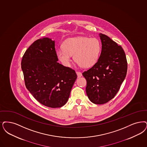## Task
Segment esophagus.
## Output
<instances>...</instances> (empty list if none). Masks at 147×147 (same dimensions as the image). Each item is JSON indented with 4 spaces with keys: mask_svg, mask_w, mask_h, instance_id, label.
I'll return each mask as SVG.
<instances>
[{
    "mask_svg": "<svg viewBox=\"0 0 147 147\" xmlns=\"http://www.w3.org/2000/svg\"><path fill=\"white\" fill-rule=\"evenodd\" d=\"M76 74H77V76H78V78H80V77H81V76H82V73L81 72H80V71H76Z\"/></svg>",
    "mask_w": 147,
    "mask_h": 147,
    "instance_id": "esophagus-1",
    "label": "esophagus"
}]
</instances>
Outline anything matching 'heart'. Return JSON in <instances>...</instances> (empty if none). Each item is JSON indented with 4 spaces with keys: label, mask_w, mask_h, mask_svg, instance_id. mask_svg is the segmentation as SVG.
I'll use <instances>...</instances> for the list:
<instances>
[{
    "label": "heart",
    "mask_w": 147,
    "mask_h": 147,
    "mask_svg": "<svg viewBox=\"0 0 147 147\" xmlns=\"http://www.w3.org/2000/svg\"><path fill=\"white\" fill-rule=\"evenodd\" d=\"M101 50L100 41L96 38L85 36L71 38L57 51L59 61L65 66L71 64V55L76 63L84 68H89L97 62Z\"/></svg>",
    "instance_id": "heart-1"
}]
</instances>
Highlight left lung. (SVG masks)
Wrapping results in <instances>:
<instances>
[{
	"instance_id": "left-lung-1",
	"label": "left lung",
	"mask_w": 147,
	"mask_h": 147,
	"mask_svg": "<svg viewBox=\"0 0 147 147\" xmlns=\"http://www.w3.org/2000/svg\"><path fill=\"white\" fill-rule=\"evenodd\" d=\"M102 51L94 65L82 73L86 80L89 100L97 105L106 103L117 94L126 77L127 63L123 49L107 35L100 34Z\"/></svg>"
}]
</instances>
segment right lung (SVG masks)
Instances as JSON below:
<instances>
[{
    "mask_svg": "<svg viewBox=\"0 0 147 147\" xmlns=\"http://www.w3.org/2000/svg\"><path fill=\"white\" fill-rule=\"evenodd\" d=\"M57 61L55 41L49 38L34 41L21 61L26 88L39 102L50 108L65 105L77 78L74 70Z\"/></svg>",
    "mask_w": 147,
    "mask_h": 147,
    "instance_id": "obj_1",
    "label": "right lung"
}]
</instances>
